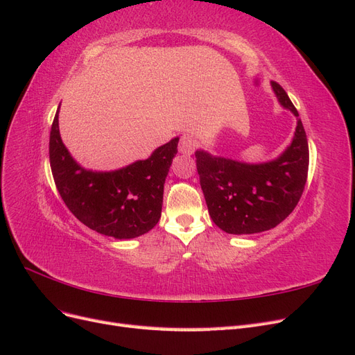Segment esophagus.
<instances>
[{
  "mask_svg": "<svg viewBox=\"0 0 355 355\" xmlns=\"http://www.w3.org/2000/svg\"><path fill=\"white\" fill-rule=\"evenodd\" d=\"M197 148V141L196 137H192L189 135H184L180 137V142H179V153L185 154V155H191L192 153L196 151Z\"/></svg>",
  "mask_w": 355,
  "mask_h": 355,
  "instance_id": "obj_1",
  "label": "esophagus"
}]
</instances>
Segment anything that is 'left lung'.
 I'll list each match as a JSON object with an SVG mask.
<instances>
[{
    "mask_svg": "<svg viewBox=\"0 0 355 355\" xmlns=\"http://www.w3.org/2000/svg\"><path fill=\"white\" fill-rule=\"evenodd\" d=\"M283 108L299 116L280 84L271 81ZM200 185L211 220L228 234H256L275 228L293 211L306 184L309 151L297 118L293 141L272 161L241 163L197 151Z\"/></svg>",
    "mask_w": 355,
    "mask_h": 355,
    "instance_id": "obj_1",
    "label": "left lung"
}]
</instances>
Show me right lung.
<instances>
[{
    "instance_id": "add662e5",
    "label": "right lung",
    "mask_w": 355,
    "mask_h": 355,
    "mask_svg": "<svg viewBox=\"0 0 355 355\" xmlns=\"http://www.w3.org/2000/svg\"><path fill=\"white\" fill-rule=\"evenodd\" d=\"M179 137L157 148L146 159L114 171L81 167L59 132V111L50 132V167L59 194L71 213L90 230L118 240L151 231L161 218L164 182Z\"/></svg>"
}]
</instances>
